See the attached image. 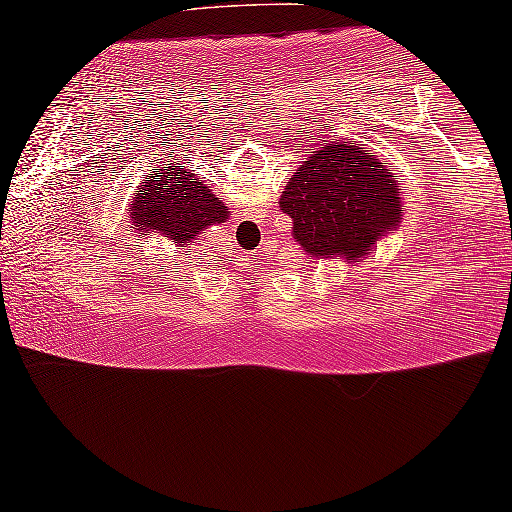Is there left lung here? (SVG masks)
Segmentation results:
<instances>
[{"label":"left lung","mask_w":512,"mask_h":512,"mask_svg":"<svg viewBox=\"0 0 512 512\" xmlns=\"http://www.w3.org/2000/svg\"><path fill=\"white\" fill-rule=\"evenodd\" d=\"M279 208L293 219V235L311 256L371 254L384 231L400 219L398 185L359 146L332 144L300 164L281 194Z\"/></svg>","instance_id":"8db88e82"}]
</instances>
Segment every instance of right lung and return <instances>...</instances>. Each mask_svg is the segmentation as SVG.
Masks as SVG:
<instances>
[{"instance_id":"obj_1","label":"right lung","mask_w":512,"mask_h":512,"mask_svg":"<svg viewBox=\"0 0 512 512\" xmlns=\"http://www.w3.org/2000/svg\"><path fill=\"white\" fill-rule=\"evenodd\" d=\"M130 206L135 226L160 231L174 242L192 240L206 226L229 219V208L194 174L180 169H164L162 176L141 185Z\"/></svg>"}]
</instances>
